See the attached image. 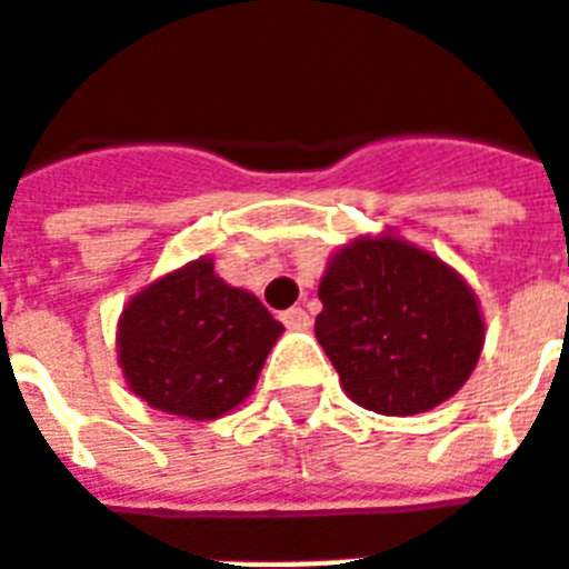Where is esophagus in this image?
I'll use <instances>...</instances> for the list:
<instances>
[{
	"label": "esophagus",
	"mask_w": 569,
	"mask_h": 569,
	"mask_svg": "<svg viewBox=\"0 0 569 569\" xmlns=\"http://www.w3.org/2000/svg\"><path fill=\"white\" fill-rule=\"evenodd\" d=\"M281 320H284L288 330H309L311 327V318L306 309H288L281 315Z\"/></svg>",
	"instance_id": "esophagus-1"
}]
</instances>
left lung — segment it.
Here are the masks:
<instances>
[{
  "instance_id": "1",
  "label": "left lung",
  "mask_w": 569,
  "mask_h": 569,
  "mask_svg": "<svg viewBox=\"0 0 569 569\" xmlns=\"http://www.w3.org/2000/svg\"><path fill=\"white\" fill-rule=\"evenodd\" d=\"M318 297L315 336L366 411H431L462 390L480 360L486 327L468 281L392 233L336 251Z\"/></svg>"
}]
</instances>
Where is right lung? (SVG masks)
I'll return each instance as SVG.
<instances>
[{"instance_id":"right-lung-1","label":"right lung","mask_w":569,"mask_h":569,"mask_svg":"<svg viewBox=\"0 0 569 569\" xmlns=\"http://www.w3.org/2000/svg\"><path fill=\"white\" fill-rule=\"evenodd\" d=\"M263 302L200 258L131 297L117 348L134 396L186 420H216L246 401L281 336Z\"/></svg>"}]
</instances>
